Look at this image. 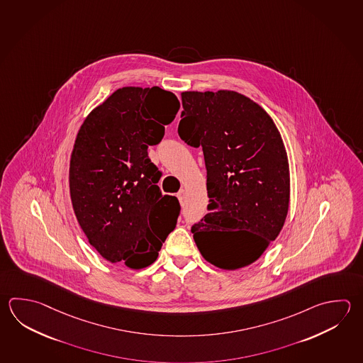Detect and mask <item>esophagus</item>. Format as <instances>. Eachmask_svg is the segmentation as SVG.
Listing matches in <instances>:
<instances>
[{
	"label": "esophagus",
	"mask_w": 363,
	"mask_h": 363,
	"mask_svg": "<svg viewBox=\"0 0 363 363\" xmlns=\"http://www.w3.org/2000/svg\"><path fill=\"white\" fill-rule=\"evenodd\" d=\"M184 196H185V190H184V189H181V190L177 192V198L181 203H182V200H184Z\"/></svg>",
	"instance_id": "1"
}]
</instances>
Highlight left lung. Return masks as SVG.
Masks as SVG:
<instances>
[{
	"mask_svg": "<svg viewBox=\"0 0 363 363\" xmlns=\"http://www.w3.org/2000/svg\"><path fill=\"white\" fill-rule=\"evenodd\" d=\"M181 140L201 147L209 206L191 227L204 259L235 271L260 258L281 233L290 201L285 145L267 111L230 89L185 91Z\"/></svg>",
	"mask_w": 363,
	"mask_h": 363,
	"instance_id": "left-lung-1",
	"label": "left lung"
}]
</instances>
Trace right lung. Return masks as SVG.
<instances>
[{
    "mask_svg": "<svg viewBox=\"0 0 363 363\" xmlns=\"http://www.w3.org/2000/svg\"><path fill=\"white\" fill-rule=\"evenodd\" d=\"M179 109L160 87H122L96 106L78 130L69 165V191L89 242L111 263L150 266L179 214L163 195L160 172L147 155Z\"/></svg>",
    "mask_w": 363,
    "mask_h": 363,
    "instance_id": "add662e5",
    "label": "right lung"
}]
</instances>
